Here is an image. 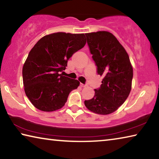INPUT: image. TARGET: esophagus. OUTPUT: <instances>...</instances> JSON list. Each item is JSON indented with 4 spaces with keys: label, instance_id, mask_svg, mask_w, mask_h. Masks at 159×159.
I'll return each mask as SVG.
<instances>
[{
    "label": "esophagus",
    "instance_id": "esophagus-1",
    "mask_svg": "<svg viewBox=\"0 0 159 159\" xmlns=\"http://www.w3.org/2000/svg\"><path fill=\"white\" fill-rule=\"evenodd\" d=\"M80 86H81V87H85V86H87V85L86 84H83V83H80Z\"/></svg>",
    "mask_w": 159,
    "mask_h": 159
}]
</instances>
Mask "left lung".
<instances>
[{
	"mask_svg": "<svg viewBox=\"0 0 159 159\" xmlns=\"http://www.w3.org/2000/svg\"><path fill=\"white\" fill-rule=\"evenodd\" d=\"M97 72L104 79L95 95L85 100V107L95 114H111L124 103L131 90L133 71L124 48L108 31L85 34Z\"/></svg>",
	"mask_w": 159,
	"mask_h": 159,
	"instance_id": "1",
	"label": "left lung"
}]
</instances>
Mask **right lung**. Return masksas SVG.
I'll use <instances>...</instances> for the list:
<instances>
[{
    "label": "right lung",
    "mask_w": 159,
    "mask_h": 159,
    "mask_svg": "<svg viewBox=\"0 0 159 159\" xmlns=\"http://www.w3.org/2000/svg\"><path fill=\"white\" fill-rule=\"evenodd\" d=\"M86 43L84 34L57 32L45 36L31 50L22 69L25 91L32 104L43 111L60 109L80 83L62 76L67 61Z\"/></svg>",
    "instance_id": "1"
}]
</instances>
